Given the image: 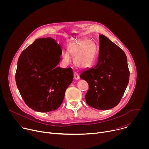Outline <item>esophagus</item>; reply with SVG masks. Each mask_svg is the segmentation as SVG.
<instances>
[{
  "instance_id": "esophagus-1",
  "label": "esophagus",
  "mask_w": 149,
  "mask_h": 149,
  "mask_svg": "<svg viewBox=\"0 0 149 149\" xmlns=\"http://www.w3.org/2000/svg\"><path fill=\"white\" fill-rule=\"evenodd\" d=\"M74 78L76 80H78V79H79V75H78V74L77 72H74Z\"/></svg>"
}]
</instances>
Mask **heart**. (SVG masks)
I'll list each match as a JSON object with an SVG mask.
<instances>
[{"label":"heart","instance_id":"obj_1","mask_svg":"<svg viewBox=\"0 0 149 149\" xmlns=\"http://www.w3.org/2000/svg\"><path fill=\"white\" fill-rule=\"evenodd\" d=\"M68 51L63 55V61L65 64H68L71 61V56L75 55L74 62L75 65L81 68H87L91 67L95 63L97 52L95 46L90 44L87 39L81 40L76 43L70 45Z\"/></svg>","mask_w":149,"mask_h":149}]
</instances>
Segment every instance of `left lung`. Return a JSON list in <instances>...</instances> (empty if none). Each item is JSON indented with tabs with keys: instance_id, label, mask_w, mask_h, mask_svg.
<instances>
[{
	"instance_id": "left-lung-1",
	"label": "left lung",
	"mask_w": 149,
	"mask_h": 149,
	"mask_svg": "<svg viewBox=\"0 0 149 149\" xmlns=\"http://www.w3.org/2000/svg\"><path fill=\"white\" fill-rule=\"evenodd\" d=\"M97 65L79 75L89 89L85 95L87 104L95 109H111L120 102L129 82L130 72L124 51L103 35L99 36Z\"/></svg>"
}]
</instances>
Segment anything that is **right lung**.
Here are the masks:
<instances>
[{"label":"right lung","instance_id":"right-lung-1","mask_svg":"<svg viewBox=\"0 0 149 149\" xmlns=\"http://www.w3.org/2000/svg\"><path fill=\"white\" fill-rule=\"evenodd\" d=\"M62 53L56 40L42 38L36 39L19 56L16 86L26 104L36 111L56 110L73 81L72 68L56 67Z\"/></svg>","mask_w":149,"mask_h":149}]
</instances>
